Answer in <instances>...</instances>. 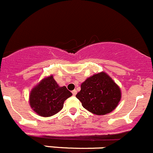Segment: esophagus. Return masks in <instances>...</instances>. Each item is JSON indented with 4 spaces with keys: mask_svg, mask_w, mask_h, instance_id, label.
<instances>
[{
    "mask_svg": "<svg viewBox=\"0 0 153 153\" xmlns=\"http://www.w3.org/2000/svg\"><path fill=\"white\" fill-rule=\"evenodd\" d=\"M72 95H73V96H75V95L77 94V90H72Z\"/></svg>",
    "mask_w": 153,
    "mask_h": 153,
    "instance_id": "34e87169",
    "label": "esophagus"
}]
</instances>
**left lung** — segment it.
I'll return each instance as SVG.
<instances>
[{"label": "left lung", "instance_id": "obj_1", "mask_svg": "<svg viewBox=\"0 0 153 153\" xmlns=\"http://www.w3.org/2000/svg\"><path fill=\"white\" fill-rule=\"evenodd\" d=\"M76 97L90 112L105 115L117 108L121 99V90L109 75L102 72L87 78Z\"/></svg>", "mask_w": 153, "mask_h": 153}]
</instances>
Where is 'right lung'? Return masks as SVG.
I'll return each mask as SVG.
<instances>
[{"instance_id": "1", "label": "right lung", "mask_w": 153, "mask_h": 153, "mask_svg": "<svg viewBox=\"0 0 153 153\" xmlns=\"http://www.w3.org/2000/svg\"><path fill=\"white\" fill-rule=\"evenodd\" d=\"M72 95L65 86L59 87L53 75H50L32 89L30 105L38 115L48 117L61 111L65 100Z\"/></svg>"}]
</instances>
